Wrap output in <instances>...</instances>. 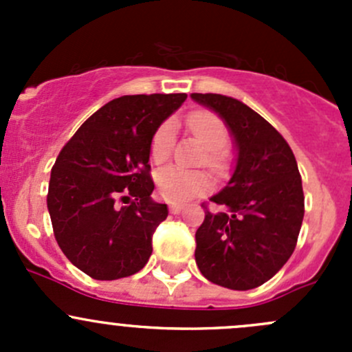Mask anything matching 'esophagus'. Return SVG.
Here are the masks:
<instances>
[{"mask_svg": "<svg viewBox=\"0 0 352 352\" xmlns=\"http://www.w3.org/2000/svg\"><path fill=\"white\" fill-rule=\"evenodd\" d=\"M182 209H184V204H180V202H170V211H172L173 214L180 212Z\"/></svg>", "mask_w": 352, "mask_h": 352, "instance_id": "1", "label": "esophagus"}]
</instances>
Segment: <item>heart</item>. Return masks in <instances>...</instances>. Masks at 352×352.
Segmentation results:
<instances>
[{
	"label": "heart",
	"instance_id": "obj_1",
	"mask_svg": "<svg viewBox=\"0 0 352 352\" xmlns=\"http://www.w3.org/2000/svg\"><path fill=\"white\" fill-rule=\"evenodd\" d=\"M189 129L194 136L208 148V163L214 168L221 165V148L228 141V131L221 119L211 112H194L187 119ZM173 124L163 122L151 138L150 156L155 163H163L172 153ZM156 184L162 196L168 201H189L211 189V179L208 173L197 170H186L180 166H166L156 173Z\"/></svg>",
	"mask_w": 352,
	"mask_h": 352
}]
</instances>
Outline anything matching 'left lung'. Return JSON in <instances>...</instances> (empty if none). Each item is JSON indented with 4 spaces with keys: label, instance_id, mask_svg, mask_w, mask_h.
<instances>
[{
    "label": "left lung",
    "instance_id": "8db88e82",
    "mask_svg": "<svg viewBox=\"0 0 352 352\" xmlns=\"http://www.w3.org/2000/svg\"><path fill=\"white\" fill-rule=\"evenodd\" d=\"M225 122L236 158L226 186L209 201L196 232V264L208 281L247 291L272 278L296 247L305 197L296 158L285 138L243 102L192 94Z\"/></svg>",
    "mask_w": 352,
    "mask_h": 352
}]
</instances>
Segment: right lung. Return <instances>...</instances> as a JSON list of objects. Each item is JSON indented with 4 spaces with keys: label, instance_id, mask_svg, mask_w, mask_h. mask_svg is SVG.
<instances>
[{
    "label": "right lung",
    "instance_id": "obj_1",
    "mask_svg": "<svg viewBox=\"0 0 352 352\" xmlns=\"http://www.w3.org/2000/svg\"><path fill=\"white\" fill-rule=\"evenodd\" d=\"M186 98H113L81 124L56 160L47 194L54 236L71 264L90 278L113 281L146 265L151 236L168 216L166 204L151 199V138Z\"/></svg>",
    "mask_w": 352,
    "mask_h": 352
}]
</instances>
